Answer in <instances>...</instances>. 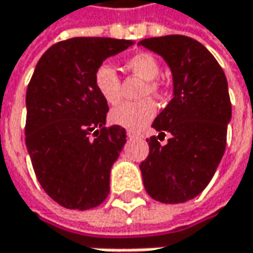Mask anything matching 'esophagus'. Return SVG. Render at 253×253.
<instances>
[{
	"label": "esophagus",
	"instance_id": "1",
	"mask_svg": "<svg viewBox=\"0 0 253 253\" xmlns=\"http://www.w3.org/2000/svg\"><path fill=\"white\" fill-rule=\"evenodd\" d=\"M127 137L128 139H134V137H142L139 133H136V131H131V130H127Z\"/></svg>",
	"mask_w": 253,
	"mask_h": 253
}]
</instances>
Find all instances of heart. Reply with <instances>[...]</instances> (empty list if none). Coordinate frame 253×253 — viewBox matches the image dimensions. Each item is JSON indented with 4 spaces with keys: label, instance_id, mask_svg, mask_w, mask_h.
<instances>
[{
    "label": "heart",
    "instance_id": "b5f03b06",
    "mask_svg": "<svg viewBox=\"0 0 253 253\" xmlns=\"http://www.w3.org/2000/svg\"><path fill=\"white\" fill-rule=\"evenodd\" d=\"M127 69L146 80L143 95H160L163 84L157 79L161 66L149 52H137L126 61ZM93 86L98 95L110 105H116L122 98V83L116 69L111 64H101L93 73ZM157 114V105L152 99L137 102H123L110 113L111 123L126 127L128 130H140L151 123Z\"/></svg>",
    "mask_w": 253,
    "mask_h": 253
}]
</instances>
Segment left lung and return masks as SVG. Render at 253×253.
I'll use <instances>...</instances> for the list:
<instances>
[{"mask_svg": "<svg viewBox=\"0 0 253 253\" xmlns=\"http://www.w3.org/2000/svg\"><path fill=\"white\" fill-rule=\"evenodd\" d=\"M139 45L161 55L173 75V99L152 123L158 137L146 139L143 186L155 201L181 204L208 186L224 155L231 119L227 79L214 55L189 36L149 38ZM166 132L170 139L161 145Z\"/></svg>", "mask_w": 253, "mask_h": 253, "instance_id": "left-lung-1", "label": "left lung"}]
</instances>
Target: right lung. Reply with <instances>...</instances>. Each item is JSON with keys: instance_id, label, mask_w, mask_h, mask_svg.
Here are the masks:
<instances>
[{"instance_id": "add662e5", "label": "right lung", "mask_w": 253, "mask_h": 253, "mask_svg": "<svg viewBox=\"0 0 253 253\" xmlns=\"http://www.w3.org/2000/svg\"><path fill=\"white\" fill-rule=\"evenodd\" d=\"M133 43L72 38L46 49L35 67L26 92V148L42 189L64 208L90 210L110 193L126 130L105 127L108 104L93 86V73Z\"/></svg>"}]
</instances>
